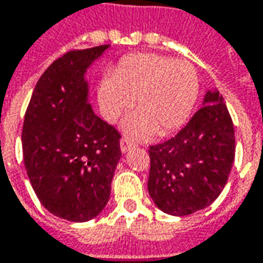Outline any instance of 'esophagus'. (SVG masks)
<instances>
[{"mask_svg":"<svg viewBox=\"0 0 263 263\" xmlns=\"http://www.w3.org/2000/svg\"><path fill=\"white\" fill-rule=\"evenodd\" d=\"M135 146L136 143L130 139V137H121V140H120V147H121L123 152H127L132 147H135Z\"/></svg>","mask_w":263,"mask_h":263,"instance_id":"1","label":"esophagus"}]
</instances>
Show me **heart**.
<instances>
[{
	"instance_id": "b5f03b06",
	"label": "heart",
	"mask_w": 263,
	"mask_h": 263,
	"mask_svg": "<svg viewBox=\"0 0 263 263\" xmlns=\"http://www.w3.org/2000/svg\"><path fill=\"white\" fill-rule=\"evenodd\" d=\"M200 91L194 66L186 61L156 53L123 58L114 72H107L98 86V104L108 121H116L135 105L126 120L136 136L156 132L165 136L184 126Z\"/></svg>"
}]
</instances>
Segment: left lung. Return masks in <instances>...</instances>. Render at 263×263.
I'll return each instance as SVG.
<instances>
[{"mask_svg":"<svg viewBox=\"0 0 263 263\" xmlns=\"http://www.w3.org/2000/svg\"><path fill=\"white\" fill-rule=\"evenodd\" d=\"M234 151L233 121L224 98L217 89L210 91L182 130L149 146L147 188L155 204L172 216L209 207L226 185Z\"/></svg>","mask_w":263,"mask_h":263,"instance_id":"1","label":"left lung"}]
</instances>
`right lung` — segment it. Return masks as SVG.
I'll use <instances>...</instances> for the list:
<instances>
[{"mask_svg":"<svg viewBox=\"0 0 263 263\" xmlns=\"http://www.w3.org/2000/svg\"><path fill=\"white\" fill-rule=\"evenodd\" d=\"M108 45L73 49L43 72L26 110L23 159L39 201L56 217L88 221L110 198L120 132L97 117L84 73Z\"/></svg>","mask_w":263,"mask_h":263,"instance_id":"add662e5","label":"right lung"}]
</instances>
